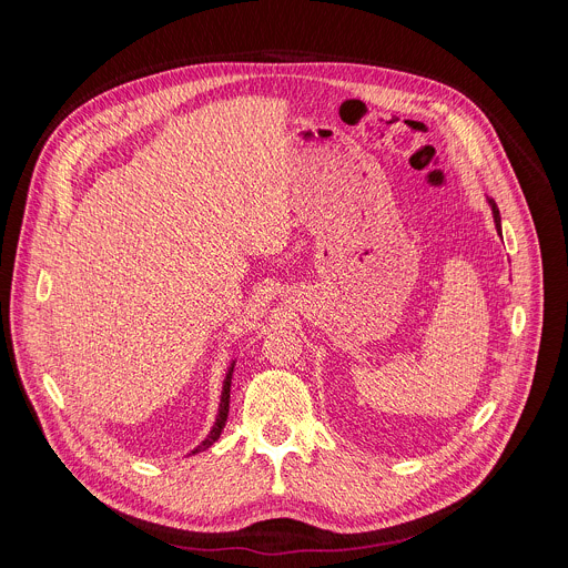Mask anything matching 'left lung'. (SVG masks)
I'll list each match as a JSON object with an SVG mask.
<instances>
[{
    "label": "left lung",
    "mask_w": 568,
    "mask_h": 568,
    "mask_svg": "<svg viewBox=\"0 0 568 568\" xmlns=\"http://www.w3.org/2000/svg\"><path fill=\"white\" fill-rule=\"evenodd\" d=\"M490 206H493V215H495V224H497V231H499V235H501V215H499V209H497L495 200H490Z\"/></svg>",
    "instance_id": "1"
}]
</instances>
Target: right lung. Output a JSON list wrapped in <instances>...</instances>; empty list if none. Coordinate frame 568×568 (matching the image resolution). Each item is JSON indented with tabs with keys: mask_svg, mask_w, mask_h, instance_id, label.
<instances>
[{
	"mask_svg": "<svg viewBox=\"0 0 568 568\" xmlns=\"http://www.w3.org/2000/svg\"><path fill=\"white\" fill-rule=\"evenodd\" d=\"M235 364V362H233ZM233 364L229 366V373H226V379H224V386H222V399H220V412H217V418H215V425H213V429H211V434L202 440V445H197L195 449H193V454H197V452H204V449H209L217 438H220V434H222V429H224V423H226V416H229V393H231V375H233Z\"/></svg>",
	"mask_w": 568,
	"mask_h": 568,
	"instance_id": "1",
	"label": "right lung"
}]
</instances>
